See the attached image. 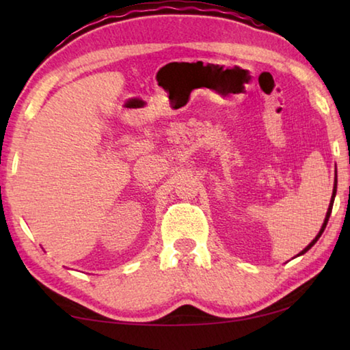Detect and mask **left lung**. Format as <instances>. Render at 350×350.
Returning a JSON list of instances; mask_svg holds the SVG:
<instances>
[{
    "mask_svg": "<svg viewBox=\"0 0 350 350\" xmlns=\"http://www.w3.org/2000/svg\"><path fill=\"white\" fill-rule=\"evenodd\" d=\"M335 194H336V180H335V187H334V193H332V199H330V205H329V210H327V215H325V219H324V224H323V227H321V230H319V233L317 234V238L313 239L309 245H307L303 252H301L299 254H304L307 250H309V248H312V245H315V242L319 239V236L323 234V232H324V228H325V225H327V221H329V217H330V213H332V206H334V199H335Z\"/></svg>",
    "mask_w": 350,
    "mask_h": 350,
    "instance_id": "obj_1",
    "label": "left lung"
}]
</instances>
